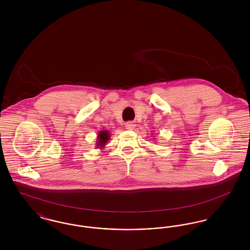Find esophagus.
Returning a JSON list of instances; mask_svg holds the SVG:
<instances>
[{
    "mask_svg": "<svg viewBox=\"0 0 250 250\" xmlns=\"http://www.w3.org/2000/svg\"><path fill=\"white\" fill-rule=\"evenodd\" d=\"M135 126H136V125L133 122L125 123V129H127V130H133L135 128Z\"/></svg>",
    "mask_w": 250,
    "mask_h": 250,
    "instance_id": "34e87169",
    "label": "esophagus"
}]
</instances>
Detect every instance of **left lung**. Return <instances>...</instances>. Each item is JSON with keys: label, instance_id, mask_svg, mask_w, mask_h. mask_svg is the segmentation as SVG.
<instances>
[{"label": "left lung", "instance_id": "obj_1", "mask_svg": "<svg viewBox=\"0 0 250 250\" xmlns=\"http://www.w3.org/2000/svg\"><path fill=\"white\" fill-rule=\"evenodd\" d=\"M154 139H155V138H154Z\"/></svg>", "mask_w": 250, "mask_h": 250}]
</instances>
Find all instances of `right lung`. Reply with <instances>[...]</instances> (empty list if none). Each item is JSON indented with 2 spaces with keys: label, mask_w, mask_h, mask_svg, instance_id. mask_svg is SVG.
I'll use <instances>...</instances> for the list:
<instances>
[{
  "label": "right lung",
  "mask_w": 250,
  "mask_h": 250,
  "mask_svg": "<svg viewBox=\"0 0 250 250\" xmlns=\"http://www.w3.org/2000/svg\"><path fill=\"white\" fill-rule=\"evenodd\" d=\"M110 139V134L108 130H100L98 131V135H97V138H96V148H100V149H103L107 142L109 141Z\"/></svg>",
  "instance_id": "1"
}]
</instances>
